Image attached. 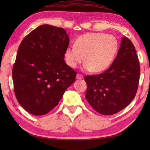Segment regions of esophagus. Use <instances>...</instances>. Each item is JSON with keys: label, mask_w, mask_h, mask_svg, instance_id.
Instances as JSON below:
<instances>
[{"label": "esophagus", "mask_w": 150, "mask_h": 150, "mask_svg": "<svg viewBox=\"0 0 150 150\" xmlns=\"http://www.w3.org/2000/svg\"><path fill=\"white\" fill-rule=\"evenodd\" d=\"M83 75L81 74H77V75H76L77 79H83Z\"/></svg>", "instance_id": "1"}]
</instances>
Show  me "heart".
<instances>
[{
    "mask_svg": "<svg viewBox=\"0 0 150 150\" xmlns=\"http://www.w3.org/2000/svg\"><path fill=\"white\" fill-rule=\"evenodd\" d=\"M119 48L117 38L103 33H89L79 36L74 46L66 48L65 62L75 68L85 59L83 69L102 72L110 66Z\"/></svg>",
    "mask_w": 150,
    "mask_h": 150,
    "instance_id": "obj_1",
    "label": "heart"
}]
</instances>
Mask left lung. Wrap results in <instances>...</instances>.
<instances>
[{"label":"left lung","instance_id":"1","mask_svg":"<svg viewBox=\"0 0 150 150\" xmlns=\"http://www.w3.org/2000/svg\"><path fill=\"white\" fill-rule=\"evenodd\" d=\"M139 76L140 65L134 45L128 38L123 37L111 65L103 73L85 77L86 99L99 113L115 114L134 98Z\"/></svg>","mask_w":150,"mask_h":150}]
</instances>
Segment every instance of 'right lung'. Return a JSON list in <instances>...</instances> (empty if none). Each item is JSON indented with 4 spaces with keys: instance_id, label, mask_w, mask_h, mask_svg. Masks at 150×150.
<instances>
[{
    "instance_id": "1",
    "label": "right lung",
    "mask_w": 150,
    "mask_h": 150,
    "mask_svg": "<svg viewBox=\"0 0 150 150\" xmlns=\"http://www.w3.org/2000/svg\"><path fill=\"white\" fill-rule=\"evenodd\" d=\"M69 38L63 28L43 24L22 41L12 70L14 92L29 113L44 115L54 108L76 72L64 61Z\"/></svg>"
}]
</instances>
